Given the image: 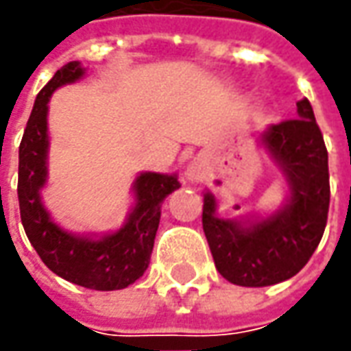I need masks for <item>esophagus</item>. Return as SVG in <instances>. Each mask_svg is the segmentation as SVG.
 <instances>
[{"label": "esophagus", "mask_w": 351, "mask_h": 351, "mask_svg": "<svg viewBox=\"0 0 351 351\" xmlns=\"http://www.w3.org/2000/svg\"><path fill=\"white\" fill-rule=\"evenodd\" d=\"M186 180L190 182H202L204 176H206V167L202 165V161H192L188 169H186Z\"/></svg>", "instance_id": "1"}]
</instances>
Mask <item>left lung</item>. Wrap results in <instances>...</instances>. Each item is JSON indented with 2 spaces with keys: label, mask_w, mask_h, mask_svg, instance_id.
<instances>
[{
  "label": "left lung",
  "mask_w": 351,
  "mask_h": 351,
  "mask_svg": "<svg viewBox=\"0 0 351 351\" xmlns=\"http://www.w3.org/2000/svg\"><path fill=\"white\" fill-rule=\"evenodd\" d=\"M295 117L267 126L259 142L288 186L282 206L269 215H217L215 195L204 194V232L217 271L238 286H271L300 273L323 238L330 202L328 154L313 107L300 99Z\"/></svg>",
  "instance_id": "8db88e82"
}]
</instances>
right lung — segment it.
Wrapping results in <instances>:
<instances>
[{"instance_id":"right-lung-1","label":"right lung","mask_w":351,"mask_h":351,"mask_svg":"<svg viewBox=\"0 0 351 351\" xmlns=\"http://www.w3.org/2000/svg\"><path fill=\"white\" fill-rule=\"evenodd\" d=\"M86 75L80 61H71L36 95L19 147V207L30 244L47 269L90 290H121L136 282L149 265L161 204L180 188L178 175L144 171L132 182L134 204L121 228L106 234H78L56 223L42 202L47 184V111L57 88Z\"/></svg>"}]
</instances>
